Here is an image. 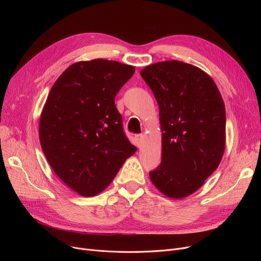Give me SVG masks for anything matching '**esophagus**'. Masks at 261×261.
<instances>
[{
  "label": "esophagus",
  "instance_id": "esophagus-1",
  "mask_svg": "<svg viewBox=\"0 0 261 261\" xmlns=\"http://www.w3.org/2000/svg\"><path fill=\"white\" fill-rule=\"evenodd\" d=\"M134 140H135L136 144H138V146L140 147V146H141V144L143 143L144 135H143V134H135V135H134Z\"/></svg>",
  "mask_w": 261,
  "mask_h": 261
}]
</instances>
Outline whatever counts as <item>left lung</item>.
<instances>
[{"label": "left lung", "mask_w": 261, "mask_h": 261, "mask_svg": "<svg viewBox=\"0 0 261 261\" xmlns=\"http://www.w3.org/2000/svg\"><path fill=\"white\" fill-rule=\"evenodd\" d=\"M141 76L160 108L162 161L149 172L172 199L197 191L218 168L225 149V107L214 80L177 60L146 66Z\"/></svg>", "instance_id": "8db88e82"}]
</instances>
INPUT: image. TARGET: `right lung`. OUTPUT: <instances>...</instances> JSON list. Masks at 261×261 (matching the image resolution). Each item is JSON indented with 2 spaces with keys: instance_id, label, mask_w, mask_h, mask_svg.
<instances>
[{
  "instance_id": "1",
  "label": "right lung",
  "mask_w": 261,
  "mask_h": 261,
  "mask_svg": "<svg viewBox=\"0 0 261 261\" xmlns=\"http://www.w3.org/2000/svg\"><path fill=\"white\" fill-rule=\"evenodd\" d=\"M135 68L94 59L68 66L50 89L42 110L39 139L50 167L84 197L109 186L134 154L114 99Z\"/></svg>"
}]
</instances>
